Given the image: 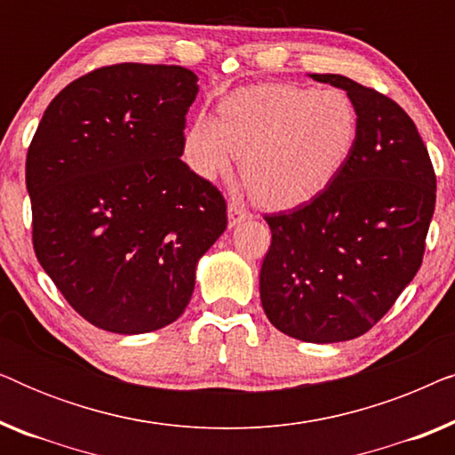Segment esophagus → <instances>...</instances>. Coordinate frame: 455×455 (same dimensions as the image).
<instances>
[{
    "mask_svg": "<svg viewBox=\"0 0 455 455\" xmlns=\"http://www.w3.org/2000/svg\"><path fill=\"white\" fill-rule=\"evenodd\" d=\"M251 213L244 209V204H240L238 201H229L228 204V220H229V228L240 226L242 221H246Z\"/></svg>",
    "mask_w": 455,
    "mask_h": 455,
    "instance_id": "esophagus-1",
    "label": "esophagus"
}]
</instances>
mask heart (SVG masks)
Wrapping results in <instances>:
<instances>
[{"instance_id": "heart-1", "label": "heart", "mask_w": 455, "mask_h": 455, "mask_svg": "<svg viewBox=\"0 0 455 455\" xmlns=\"http://www.w3.org/2000/svg\"><path fill=\"white\" fill-rule=\"evenodd\" d=\"M358 111L338 89L290 83L254 84L234 91L220 116H203L184 139L195 173L215 180L232 170L267 207H294L333 182L358 140Z\"/></svg>"}]
</instances>
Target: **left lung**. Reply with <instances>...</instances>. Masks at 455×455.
Listing matches in <instances>:
<instances>
[{"label":"left lung","instance_id":"left-lung-1","mask_svg":"<svg viewBox=\"0 0 455 455\" xmlns=\"http://www.w3.org/2000/svg\"><path fill=\"white\" fill-rule=\"evenodd\" d=\"M310 78L352 99L358 140L325 190L265 217L273 238L259 283L273 327L333 344L369 331L420 269L437 180L419 130L395 101L341 74Z\"/></svg>","mask_w":455,"mask_h":455}]
</instances>
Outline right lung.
<instances>
[{
  "label": "right lung",
  "instance_id": "add662e5",
  "mask_svg": "<svg viewBox=\"0 0 455 455\" xmlns=\"http://www.w3.org/2000/svg\"><path fill=\"white\" fill-rule=\"evenodd\" d=\"M196 83L182 66L99 68L49 103L28 147L36 259L105 331L176 321L228 228L221 192L180 159Z\"/></svg>",
  "mask_w": 455,
  "mask_h": 455
}]
</instances>
